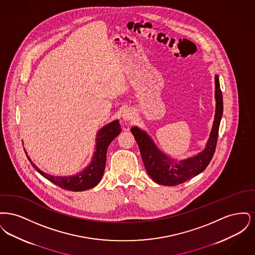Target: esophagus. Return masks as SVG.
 <instances>
[{
    "mask_svg": "<svg viewBox=\"0 0 255 255\" xmlns=\"http://www.w3.org/2000/svg\"><path fill=\"white\" fill-rule=\"evenodd\" d=\"M133 117H134V113L132 109L130 108H126V109L123 110V113H122V119L124 122H128V121H131L133 120Z\"/></svg>",
    "mask_w": 255,
    "mask_h": 255,
    "instance_id": "1",
    "label": "esophagus"
}]
</instances>
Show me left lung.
I'll return each instance as SVG.
<instances>
[{"label":"left lung","instance_id":"obj_1","mask_svg":"<svg viewBox=\"0 0 255 255\" xmlns=\"http://www.w3.org/2000/svg\"><path fill=\"white\" fill-rule=\"evenodd\" d=\"M215 117L206 148L191 158L180 161L170 158L158 149L145 131L138 127H132L131 132L139 147L146 171L154 182L162 185H178L192 179L206 169L216 149L219 126L223 116V96L218 75H215Z\"/></svg>","mask_w":255,"mask_h":255}]
</instances>
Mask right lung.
Here are the masks:
<instances>
[{
  "instance_id": "right-lung-1",
  "label": "right lung",
  "mask_w": 255,
  "mask_h": 255,
  "mask_svg": "<svg viewBox=\"0 0 255 255\" xmlns=\"http://www.w3.org/2000/svg\"><path fill=\"white\" fill-rule=\"evenodd\" d=\"M122 132L120 122L114 121L110 122L107 125L103 126L97 133V144H96V151L92 158L91 163L86 167L85 169L81 172L73 175V176H52L43 172L39 169L36 165L31 161V159L27 156L28 160L30 161L31 165L39 172L44 178L49 180V182L56 184L63 189L70 190V191H84L95 187L98 182H100L106 164V154L107 149L112 140L117 137Z\"/></svg>"
}]
</instances>
